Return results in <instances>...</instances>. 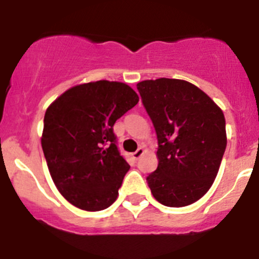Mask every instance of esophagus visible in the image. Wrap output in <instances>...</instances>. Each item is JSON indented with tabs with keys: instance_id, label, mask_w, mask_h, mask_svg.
I'll use <instances>...</instances> for the list:
<instances>
[{
	"instance_id": "esophagus-1",
	"label": "esophagus",
	"mask_w": 259,
	"mask_h": 259,
	"mask_svg": "<svg viewBox=\"0 0 259 259\" xmlns=\"http://www.w3.org/2000/svg\"><path fill=\"white\" fill-rule=\"evenodd\" d=\"M144 152H145V150H144L143 148H139V149H137L136 152L134 153V158H135V159H139V158H140L141 155L144 154Z\"/></svg>"
}]
</instances>
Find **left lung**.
<instances>
[{
	"mask_svg": "<svg viewBox=\"0 0 259 259\" xmlns=\"http://www.w3.org/2000/svg\"><path fill=\"white\" fill-rule=\"evenodd\" d=\"M158 139V167L146 182L164 206L200 200L214 183L227 136L223 111L193 84L179 79L137 84Z\"/></svg>",
	"mask_w": 259,
	"mask_h": 259,
	"instance_id": "obj_1",
	"label": "left lung"
}]
</instances>
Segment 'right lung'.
Masks as SVG:
<instances>
[{
  "instance_id": "right-lung-1",
  "label": "right lung",
  "mask_w": 259,
  "mask_h": 259,
  "mask_svg": "<svg viewBox=\"0 0 259 259\" xmlns=\"http://www.w3.org/2000/svg\"><path fill=\"white\" fill-rule=\"evenodd\" d=\"M139 102L131 87L100 80L72 87L48 107L41 146L61 194L87 211L109 207L130 170L114 124Z\"/></svg>"
}]
</instances>
